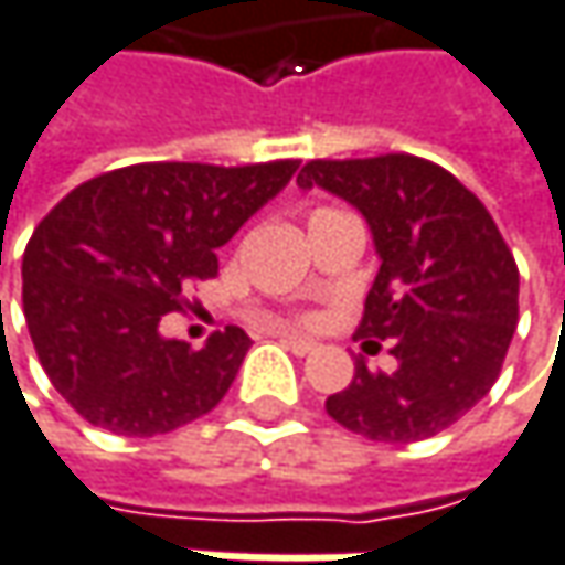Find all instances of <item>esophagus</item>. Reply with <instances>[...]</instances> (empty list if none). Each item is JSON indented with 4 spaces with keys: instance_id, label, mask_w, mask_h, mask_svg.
Returning <instances> with one entry per match:
<instances>
[{
    "instance_id": "34e87169",
    "label": "esophagus",
    "mask_w": 565,
    "mask_h": 565,
    "mask_svg": "<svg viewBox=\"0 0 565 565\" xmlns=\"http://www.w3.org/2000/svg\"><path fill=\"white\" fill-rule=\"evenodd\" d=\"M279 341H282L292 354H299V358H306V354H312V351H316V341H306V338H299V334H286V331H279Z\"/></svg>"
}]
</instances>
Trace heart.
Segmentation results:
<instances>
[{"label": "heart", "instance_id": "heart-1", "mask_svg": "<svg viewBox=\"0 0 565 565\" xmlns=\"http://www.w3.org/2000/svg\"><path fill=\"white\" fill-rule=\"evenodd\" d=\"M321 214H331V207H316V211H312V217H309V221H316V217H321Z\"/></svg>", "mask_w": 565, "mask_h": 565}]
</instances>
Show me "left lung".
Here are the masks:
<instances>
[{
  "instance_id": "obj_1",
  "label": "left lung",
  "mask_w": 565,
  "mask_h": 565,
  "mask_svg": "<svg viewBox=\"0 0 565 565\" xmlns=\"http://www.w3.org/2000/svg\"><path fill=\"white\" fill-rule=\"evenodd\" d=\"M351 201L371 224L381 273L358 338L396 367L364 364L324 399L328 416L374 443H419L494 387L518 328L521 273L488 207L443 166L387 152L374 159H312L296 178Z\"/></svg>"
}]
</instances>
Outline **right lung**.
Instances as JSON below:
<instances>
[{
    "instance_id": "right-lung-1",
    "label": "right lung",
    "mask_w": 565,
    "mask_h": 565,
    "mask_svg": "<svg viewBox=\"0 0 565 565\" xmlns=\"http://www.w3.org/2000/svg\"><path fill=\"white\" fill-rule=\"evenodd\" d=\"M299 169L142 162L77 184L22 256V309L54 390L90 426L146 439L211 413L249 351L237 324L204 348L159 334L184 289L217 276L224 247Z\"/></svg>"
}]
</instances>
